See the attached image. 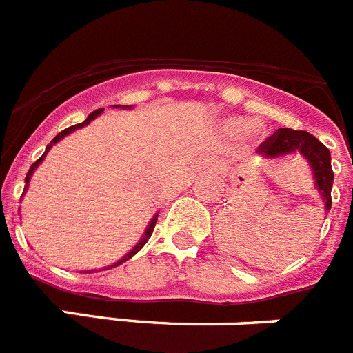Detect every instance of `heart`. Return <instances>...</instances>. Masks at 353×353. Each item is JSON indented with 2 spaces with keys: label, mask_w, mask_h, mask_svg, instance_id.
I'll list each match as a JSON object with an SVG mask.
<instances>
[{
  "label": "heart",
  "mask_w": 353,
  "mask_h": 353,
  "mask_svg": "<svg viewBox=\"0 0 353 353\" xmlns=\"http://www.w3.org/2000/svg\"><path fill=\"white\" fill-rule=\"evenodd\" d=\"M249 125H251V121L245 120V118H232L230 121H226L224 129H226L228 134H232V136H240V134L249 129ZM256 130L258 127H252V132H256Z\"/></svg>",
  "instance_id": "b5f03b06"
}]
</instances>
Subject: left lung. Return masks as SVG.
<instances>
[{
  "mask_svg": "<svg viewBox=\"0 0 353 353\" xmlns=\"http://www.w3.org/2000/svg\"><path fill=\"white\" fill-rule=\"evenodd\" d=\"M258 150L267 159L285 157V155L299 152L305 161L310 162L314 187L325 201V210H330V207H332L330 189H332V182H334V173H332V166H330V152L323 143L314 138L313 134L305 132V130L277 129L269 139L261 143Z\"/></svg>",
  "mask_w": 353,
  "mask_h": 353,
  "instance_id": "1",
  "label": "left lung"
}]
</instances>
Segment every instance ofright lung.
<instances>
[{"instance_id": "right-lung-1", "label": "right lung", "mask_w": 353, "mask_h": 353, "mask_svg": "<svg viewBox=\"0 0 353 353\" xmlns=\"http://www.w3.org/2000/svg\"><path fill=\"white\" fill-rule=\"evenodd\" d=\"M114 108H123V109H130V105H114ZM102 111H104V109H97V111H93V113H90V114H88V118H86V120H84L83 123H77V125H72V127H68V129L61 130V132L58 134V136H56V138L52 139L51 143H49V145H48V148H46V152H43V155H42V157H40L39 161H35V162H33V164H31V168H30V170H28V173H26V179H24V182H26V185H24V192H26L28 185H30L31 174H33V171H35L37 168H39V164H40V162L43 161V157H46V154H48L49 150L52 148V145H56V143L60 141V139H63L65 136H68V134H72V132H74V130H77V129H83L84 125H88L90 121H92V120H95V118L99 117V114H101ZM24 192H23V194H24ZM155 223H157V215H154V217H152V221H150L148 228H146V230H145V235H143V239L139 240L138 244L134 245V249H130V251L127 252L125 256L121 258V260H118L117 263H113V265H109V267H105V269H113V267H118V265H121V263H123V261L130 260V258H132L134 254H136V252H139V251H141V248H143V245L146 244V240H148L150 236H152V233H154Z\"/></svg>"}]
</instances>
